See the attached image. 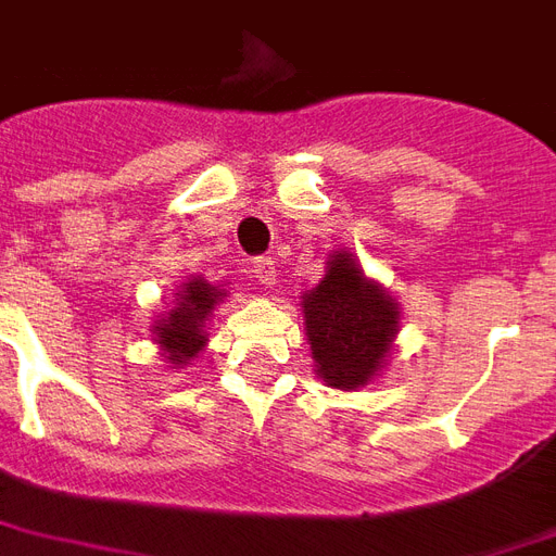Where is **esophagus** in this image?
<instances>
[{
    "instance_id": "esophagus-1",
    "label": "esophagus",
    "mask_w": 556,
    "mask_h": 556,
    "mask_svg": "<svg viewBox=\"0 0 556 556\" xmlns=\"http://www.w3.org/2000/svg\"><path fill=\"white\" fill-rule=\"evenodd\" d=\"M252 278L257 283H263V287H273L278 281V269H275L273 257H257L252 263Z\"/></svg>"
}]
</instances>
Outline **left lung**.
<instances>
[{
	"mask_svg": "<svg viewBox=\"0 0 556 556\" xmlns=\"http://www.w3.org/2000/svg\"><path fill=\"white\" fill-rule=\"evenodd\" d=\"M313 372L333 390H361L383 372L402 328V307L366 278L352 252H331L323 281L302 293Z\"/></svg>",
	"mask_w": 556,
	"mask_h": 556,
	"instance_id": "1",
	"label": "left lung"
}]
</instances>
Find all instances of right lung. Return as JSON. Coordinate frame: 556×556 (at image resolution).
<instances>
[{"instance_id":"add662e5","label":"right lung","mask_w":556,"mask_h":556,"mask_svg":"<svg viewBox=\"0 0 556 556\" xmlns=\"http://www.w3.org/2000/svg\"><path fill=\"white\" fill-rule=\"evenodd\" d=\"M225 283L204 281L202 275H190L175 287L173 307L161 313L152 325V340L169 369H184L204 352L207 323L216 304L225 302Z\"/></svg>"}]
</instances>
